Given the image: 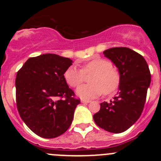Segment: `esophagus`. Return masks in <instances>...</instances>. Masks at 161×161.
<instances>
[{"instance_id": "esophagus-1", "label": "esophagus", "mask_w": 161, "mask_h": 161, "mask_svg": "<svg viewBox=\"0 0 161 161\" xmlns=\"http://www.w3.org/2000/svg\"><path fill=\"white\" fill-rule=\"evenodd\" d=\"M81 101H82V103H90V102H91V100H85V99H82V100H81Z\"/></svg>"}]
</instances>
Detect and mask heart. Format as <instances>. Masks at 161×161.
I'll list each match as a JSON object with an SVG mask.
<instances>
[{"mask_svg": "<svg viewBox=\"0 0 161 161\" xmlns=\"http://www.w3.org/2000/svg\"><path fill=\"white\" fill-rule=\"evenodd\" d=\"M112 63L104 58H96L87 61L82 69L71 65L64 73L65 82L72 88L78 87L85 79V75H92L90 78V84L79 86L77 94L82 98H93L101 95L114 93L121 85V75L114 69Z\"/></svg>", "mask_w": 161, "mask_h": 161, "instance_id": "obj_1", "label": "heart"}]
</instances>
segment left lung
<instances>
[{
  "instance_id": "obj_1",
  "label": "left lung",
  "mask_w": 161,
  "mask_h": 161,
  "mask_svg": "<svg viewBox=\"0 0 161 161\" xmlns=\"http://www.w3.org/2000/svg\"><path fill=\"white\" fill-rule=\"evenodd\" d=\"M121 75L118 95L110 102L100 103L93 115L96 124L113 133L126 131L137 121L143 111L151 75L143 57L128 47H113L103 51Z\"/></svg>"
}]
</instances>
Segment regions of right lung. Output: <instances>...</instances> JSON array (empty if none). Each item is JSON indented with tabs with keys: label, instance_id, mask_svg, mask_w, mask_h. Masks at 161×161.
Listing matches in <instances>:
<instances>
[{
	"label": "right lung",
	"instance_id": "obj_1",
	"mask_svg": "<svg viewBox=\"0 0 161 161\" xmlns=\"http://www.w3.org/2000/svg\"><path fill=\"white\" fill-rule=\"evenodd\" d=\"M72 64L69 58L45 53L29 58L15 79L19 115L35 134L53 139L65 132L80 99L65 82L64 73Z\"/></svg>",
	"mask_w": 161,
	"mask_h": 161
}]
</instances>
